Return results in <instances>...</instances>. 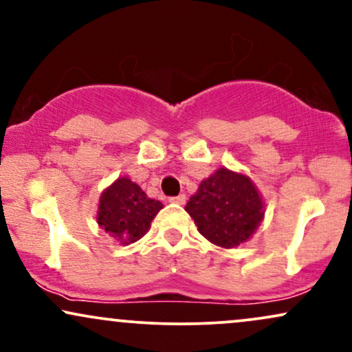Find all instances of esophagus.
Listing matches in <instances>:
<instances>
[{"instance_id":"1","label":"esophagus","mask_w":352,"mask_h":352,"mask_svg":"<svg viewBox=\"0 0 352 352\" xmlns=\"http://www.w3.org/2000/svg\"><path fill=\"white\" fill-rule=\"evenodd\" d=\"M168 201H172V204H177V205H184L185 201H187V197H185L184 193H180V195H177V197H170Z\"/></svg>"}]
</instances>
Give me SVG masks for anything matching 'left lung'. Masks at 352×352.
<instances>
[{"mask_svg": "<svg viewBox=\"0 0 352 352\" xmlns=\"http://www.w3.org/2000/svg\"><path fill=\"white\" fill-rule=\"evenodd\" d=\"M185 210L199 232L220 248L246 243L265 218V200L246 173L217 168L201 180Z\"/></svg>", "mask_w": 352, "mask_h": 352, "instance_id": "obj_1", "label": "left lung"}]
</instances>
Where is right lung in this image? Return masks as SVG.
<instances>
[{
    "label": "right lung",
    "instance_id": "add662e5",
    "mask_svg": "<svg viewBox=\"0 0 352 352\" xmlns=\"http://www.w3.org/2000/svg\"><path fill=\"white\" fill-rule=\"evenodd\" d=\"M162 208V201L148 199L135 182L119 177L100 193L96 220L117 243L131 245L151 230L152 220Z\"/></svg>",
    "mask_w": 352,
    "mask_h": 352
}]
</instances>
